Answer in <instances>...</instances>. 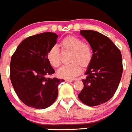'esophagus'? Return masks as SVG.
Returning <instances> with one entry per match:
<instances>
[{
  "label": "esophagus",
  "mask_w": 132,
  "mask_h": 132,
  "mask_svg": "<svg viewBox=\"0 0 132 132\" xmlns=\"http://www.w3.org/2000/svg\"><path fill=\"white\" fill-rule=\"evenodd\" d=\"M65 82H72V80H69V79H65Z\"/></svg>",
  "instance_id": "1"
}]
</instances>
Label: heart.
<instances>
[{
    "label": "heart",
    "mask_w": 132,
    "mask_h": 132,
    "mask_svg": "<svg viewBox=\"0 0 132 132\" xmlns=\"http://www.w3.org/2000/svg\"><path fill=\"white\" fill-rule=\"evenodd\" d=\"M62 52H70L69 62L57 70L58 77L72 79L79 75L82 68L89 66L93 60V51L90 45L82 42L80 39L72 35L64 37L59 44ZM47 60L51 66L57 68L60 65L61 54L56 46L52 47L46 54Z\"/></svg>",
    "instance_id": "b5f03b06"
}]
</instances>
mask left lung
<instances>
[{
    "label": "left lung",
    "mask_w": 132,
    "mask_h": 132,
    "mask_svg": "<svg viewBox=\"0 0 132 132\" xmlns=\"http://www.w3.org/2000/svg\"><path fill=\"white\" fill-rule=\"evenodd\" d=\"M80 34L89 43L93 60L82 81L84 88L78 94L83 103L93 107L112 98L123 72L121 52L109 37L97 31L81 30Z\"/></svg>",
    "instance_id": "8db88e82"
}]
</instances>
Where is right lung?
I'll return each mask as SVG.
<instances>
[{
	"instance_id": "right-lung-1",
	"label": "right lung",
	"mask_w": 132,
	"mask_h": 132,
	"mask_svg": "<svg viewBox=\"0 0 132 132\" xmlns=\"http://www.w3.org/2000/svg\"><path fill=\"white\" fill-rule=\"evenodd\" d=\"M57 35L52 32L32 35L16 47L10 64V78L19 99L28 107L43 109L54 103L57 87L64 80L49 78L55 72L46 54L56 44Z\"/></svg>"
}]
</instances>
